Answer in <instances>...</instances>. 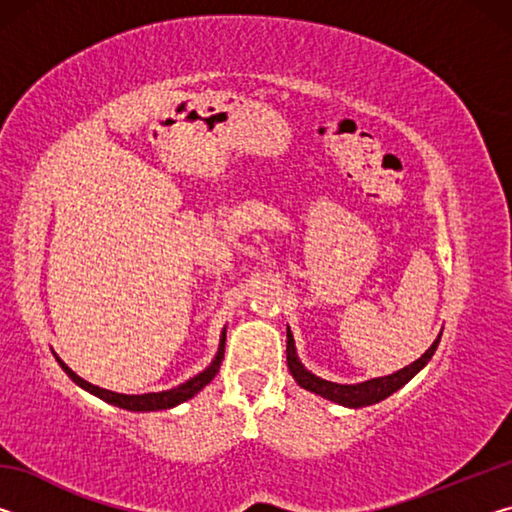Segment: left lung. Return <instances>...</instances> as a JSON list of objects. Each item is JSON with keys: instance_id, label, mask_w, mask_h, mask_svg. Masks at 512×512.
<instances>
[{"instance_id": "left-lung-1", "label": "left lung", "mask_w": 512, "mask_h": 512, "mask_svg": "<svg viewBox=\"0 0 512 512\" xmlns=\"http://www.w3.org/2000/svg\"><path fill=\"white\" fill-rule=\"evenodd\" d=\"M440 336H443V332L438 334V339L431 343V348L424 352L420 359H415L413 363H409V366L393 372V375L359 381V384H336V381H327L302 366V361L298 359V352H296V341H293V334L287 325V363L293 379H296L298 386L305 388V391L325 397V400L334 404L348 406V409H361V406H370L386 400V397H391L395 391H400L404 384H409V381L431 361L433 352H436L440 343Z\"/></svg>"}]
</instances>
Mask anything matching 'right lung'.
<instances>
[{
	"mask_svg": "<svg viewBox=\"0 0 512 512\" xmlns=\"http://www.w3.org/2000/svg\"><path fill=\"white\" fill-rule=\"evenodd\" d=\"M223 352H225V327H223L221 339H219V350H216V354H214V359H212L210 366L198 372V375L189 377L187 381H183V384L169 388V391L144 393V395H124V393L108 391V388L94 386V384H90V381H85L83 377L76 375V372H74L72 368H69L63 359L56 357V352H54V357H56V361L60 363V368H63V370L67 372V377L72 379L76 386H81L83 391H88L90 395L99 397V400L108 402V404H112V406H119V409L135 411V413H146V411H167V409H173V406H178V404H183V402H187V400H192V397H194L196 393H201L203 388L214 379L216 372H219Z\"/></svg>",
	"mask_w": 512,
	"mask_h": 512,
	"instance_id": "add662e5",
	"label": "right lung"
}]
</instances>
